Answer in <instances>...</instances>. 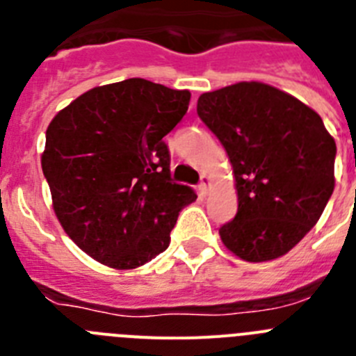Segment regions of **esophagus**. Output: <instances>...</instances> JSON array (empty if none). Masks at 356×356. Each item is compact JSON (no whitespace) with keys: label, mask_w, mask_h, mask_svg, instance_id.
I'll return each mask as SVG.
<instances>
[{"label":"esophagus","mask_w":356,"mask_h":356,"mask_svg":"<svg viewBox=\"0 0 356 356\" xmlns=\"http://www.w3.org/2000/svg\"><path fill=\"white\" fill-rule=\"evenodd\" d=\"M210 185H212V180H210V176H203V178H201V184H200L201 194L209 193Z\"/></svg>","instance_id":"1"}]
</instances>
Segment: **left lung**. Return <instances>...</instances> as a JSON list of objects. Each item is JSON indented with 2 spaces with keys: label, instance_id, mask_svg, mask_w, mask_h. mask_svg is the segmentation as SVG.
<instances>
[{
  "label": "left lung",
  "instance_id": "8db88e82",
  "mask_svg": "<svg viewBox=\"0 0 356 356\" xmlns=\"http://www.w3.org/2000/svg\"><path fill=\"white\" fill-rule=\"evenodd\" d=\"M197 115L226 149L238 209L219 228L246 262L284 257L316 226L335 187L337 146L298 97L262 81L201 94Z\"/></svg>",
  "mask_w": 356,
  "mask_h": 356
}]
</instances>
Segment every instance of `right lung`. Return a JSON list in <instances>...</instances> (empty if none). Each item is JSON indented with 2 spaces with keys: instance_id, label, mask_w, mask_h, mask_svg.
<instances>
[{
  "instance_id": "right-lung-1",
  "label": "right lung",
  "mask_w": 356,
  "mask_h": 356,
  "mask_svg": "<svg viewBox=\"0 0 356 356\" xmlns=\"http://www.w3.org/2000/svg\"><path fill=\"white\" fill-rule=\"evenodd\" d=\"M191 92L130 78L87 90L49 122L40 156L53 210L81 251L112 269H135L168 250L184 207L163 137Z\"/></svg>"
}]
</instances>
